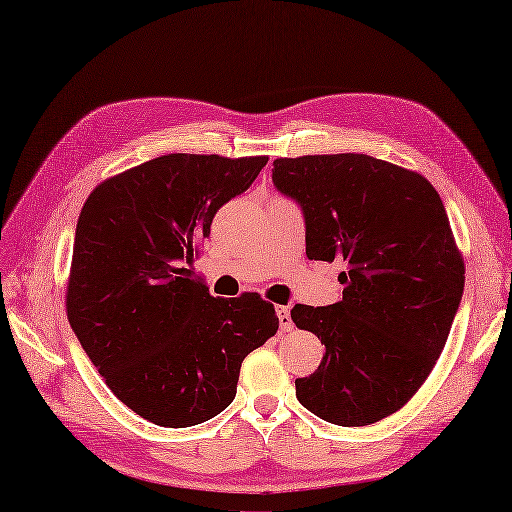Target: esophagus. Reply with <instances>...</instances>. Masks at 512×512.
<instances>
[{
  "instance_id": "34e87169",
  "label": "esophagus",
  "mask_w": 512,
  "mask_h": 512,
  "mask_svg": "<svg viewBox=\"0 0 512 512\" xmlns=\"http://www.w3.org/2000/svg\"><path fill=\"white\" fill-rule=\"evenodd\" d=\"M277 316H279V322H281V331L294 329V322H292V316H290V307H277Z\"/></svg>"
}]
</instances>
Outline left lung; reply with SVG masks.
Segmentation results:
<instances>
[{
	"label": "left lung",
	"mask_w": 512,
	"mask_h": 512,
	"mask_svg": "<svg viewBox=\"0 0 512 512\" xmlns=\"http://www.w3.org/2000/svg\"><path fill=\"white\" fill-rule=\"evenodd\" d=\"M272 181L303 209L307 257L346 264L339 303L292 309L326 348L296 398L324 422L374 424L424 385L461 305L448 214L426 177L363 153L279 157Z\"/></svg>",
	"instance_id": "left-lung-1"
}]
</instances>
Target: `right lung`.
Listing matches in <instances>:
<instances>
[{"label": "right lung", "mask_w": 512, "mask_h": 512, "mask_svg": "<svg viewBox=\"0 0 512 512\" xmlns=\"http://www.w3.org/2000/svg\"><path fill=\"white\" fill-rule=\"evenodd\" d=\"M266 162L168 153L101 181L82 207L71 329L114 396L157 426L186 428L225 411L244 357L279 329L259 294L214 298L186 268L218 209Z\"/></svg>", "instance_id": "right-lung-1"}]
</instances>
